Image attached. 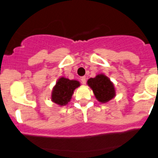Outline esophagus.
I'll use <instances>...</instances> for the list:
<instances>
[{"label": "esophagus", "mask_w": 158, "mask_h": 158, "mask_svg": "<svg viewBox=\"0 0 158 158\" xmlns=\"http://www.w3.org/2000/svg\"><path fill=\"white\" fill-rule=\"evenodd\" d=\"M81 81H82V84H85L86 83V77H85V76H82V77L81 78Z\"/></svg>", "instance_id": "obj_1"}]
</instances>
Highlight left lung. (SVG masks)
<instances>
[{
	"label": "left lung",
	"instance_id": "left-lung-1",
	"mask_svg": "<svg viewBox=\"0 0 158 158\" xmlns=\"http://www.w3.org/2000/svg\"><path fill=\"white\" fill-rule=\"evenodd\" d=\"M96 98L102 103L107 102L115 96V89L110 80L104 75H98L88 80Z\"/></svg>",
	"mask_w": 158,
	"mask_h": 158
}]
</instances>
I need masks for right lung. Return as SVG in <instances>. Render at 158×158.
Returning <instances> with one entry per match:
<instances>
[{
    "label": "right lung",
    "mask_w": 158,
    "mask_h": 158,
    "mask_svg": "<svg viewBox=\"0 0 158 158\" xmlns=\"http://www.w3.org/2000/svg\"><path fill=\"white\" fill-rule=\"evenodd\" d=\"M80 84L78 81L60 78L53 89L51 94L52 101L59 105H66L70 101L75 89Z\"/></svg>",
    "instance_id": "obj_1"
}]
</instances>
